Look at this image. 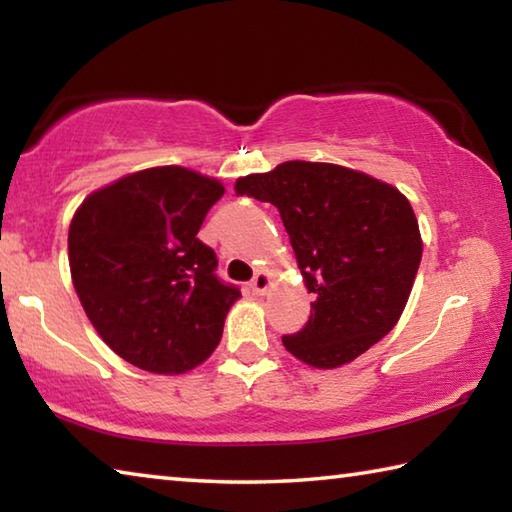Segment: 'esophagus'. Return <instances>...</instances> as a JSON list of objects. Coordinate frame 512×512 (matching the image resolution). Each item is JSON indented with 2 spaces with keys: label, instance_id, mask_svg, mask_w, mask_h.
<instances>
[{
  "label": "esophagus",
  "instance_id": "obj_1",
  "mask_svg": "<svg viewBox=\"0 0 512 512\" xmlns=\"http://www.w3.org/2000/svg\"><path fill=\"white\" fill-rule=\"evenodd\" d=\"M250 289H253L255 296H262V293L268 289V275L264 271H257L253 280H250Z\"/></svg>",
  "mask_w": 512,
  "mask_h": 512
}]
</instances>
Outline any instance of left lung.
<instances>
[{
  "mask_svg": "<svg viewBox=\"0 0 512 512\" xmlns=\"http://www.w3.org/2000/svg\"><path fill=\"white\" fill-rule=\"evenodd\" d=\"M237 194L282 216L311 316L282 343L314 368H339L400 320L422 259L413 207L395 187L325 162H284L237 180Z\"/></svg>",
  "mask_w": 512,
  "mask_h": 512,
  "instance_id": "8db88e82",
  "label": "left lung"
}]
</instances>
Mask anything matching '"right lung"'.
<instances>
[{
    "label": "right lung",
    "mask_w": 512,
    "mask_h": 512,
    "mask_svg": "<svg viewBox=\"0 0 512 512\" xmlns=\"http://www.w3.org/2000/svg\"><path fill=\"white\" fill-rule=\"evenodd\" d=\"M183 167L131 173L85 198L69 225L74 289L99 336L133 366L185 372L214 352L241 291L198 239L223 196Z\"/></svg>",
    "instance_id": "obj_1"
}]
</instances>
